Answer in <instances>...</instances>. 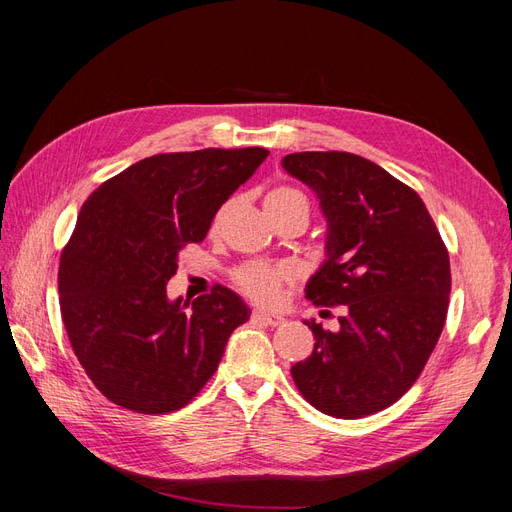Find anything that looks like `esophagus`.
<instances>
[{
	"label": "esophagus",
	"mask_w": 512,
	"mask_h": 512,
	"mask_svg": "<svg viewBox=\"0 0 512 512\" xmlns=\"http://www.w3.org/2000/svg\"><path fill=\"white\" fill-rule=\"evenodd\" d=\"M252 318L256 322H262V324H269V327H277V324H282L284 318L280 314H273V312H265V309H254Z\"/></svg>",
	"instance_id": "esophagus-1"
}]
</instances>
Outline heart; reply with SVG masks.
I'll list each match as a JSON object with an SVG mask.
<instances>
[{
    "instance_id": "b5f03b06",
    "label": "heart",
    "mask_w": 512,
    "mask_h": 512,
    "mask_svg": "<svg viewBox=\"0 0 512 512\" xmlns=\"http://www.w3.org/2000/svg\"><path fill=\"white\" fill-rule=\"evenodd\" d=\"M294 200H305V196L297 190L290 188V185H280V188H273L267 194L265 205H286L294 203ZM307 203V200H305ZM235 284L239 290L250 297L256 303H271L280 294V286L284 282V271L280 267L267 265V262H250V265H243L235 271Z\"/></svg>"
}]
</instances>
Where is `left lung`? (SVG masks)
Listing matches in <instances>:
<instances>
[{
	"label": "left lung",
	"instance_id": "obj_1",
	"mask_svg": "<svg viewBox=\"0 0 512 512\" xmlns=\"http://www.w3.org/2000/svg\"><path fill=\"white\" fill-rule=\"evenodd\" d=\"M327 220L324 260L305 299L344 305L339 331L314 333V350L290 374L316 410L335 418L380 412L404 395L442 333L451 262L431 215L412 188L346 151H303L282 160Z\"/></svg>",
	"mask_w": 512,
	"mask_h": 512
}]
</instances>
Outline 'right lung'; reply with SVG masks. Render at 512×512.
<instances>
[{
    "mask_svg": "<svg viewBox=\"0 0 512 512\" xmlns=\"http://www.w3.org/2000/svg\"><path fill=\"white\" fill-rule=\"evenodd\" d=\"M269 156L262 147L160 153L91 194L59 260V305L85 374L113 404L166 414L196 397L230 333L250 320L237 292L215 284L168 299L179 252Z\"/></svg>",
    "mask_w": 512,
    "mask_h": 512,
    "instance_id": "obj_1",
    "label": "right lung"
}]
</instances>
